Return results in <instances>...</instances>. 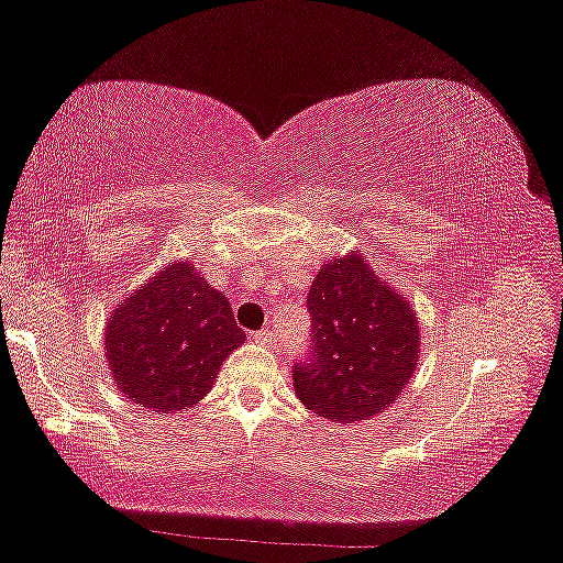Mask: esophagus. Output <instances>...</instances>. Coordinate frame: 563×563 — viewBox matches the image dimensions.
Segmentation results:
<instances>
[{"instance_id":"esophagus-1","label":"esophagus","mask_w":563,"mask_h":563,"mask_svg":"<svg viewBox=\"0 0 563 563\" xmlns=\"http://www.w3.org/2000/svg\"><path fill=\"white\" fill-rule=\"evenodd\" d=\"M253 340L258 342V345L268 347V350H275V345H278V338H275L273 330H261V332H253Z\"/></svg>"}]
</instances>
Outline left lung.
Listing matches in <instances>:
<instances>
[{"label":"left lung","instance_id":"1","mask_svg":"<svg viewBox=\"0 0 563 563\" xmlns=\"http://www.w3.org/2000/svg\"><path fill=\"white\" fill-rule=\"evenodd\" d=\"M312 360L292 369L300 402L328 422L373 419L405 393L419 365V320L367 255H335L308 292Z\"/></svg>","mask_w":563,"mask_h":563}]
</instances>
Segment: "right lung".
<instances>
[{"label":"right lung","mask_w":563,"mask_h":563,"mask_svg":"<svg viewBox=\"0 0 563 563\" xmlns=\"http://www.w3.org/2000/svg\"><path fill=\"white\" fill-rule=\"evenodd\" d=\"M245 342L231 302L188 261H174L111 310L103 352L129 402L176 415L211 393L218 369Z\"/></svg>","instance_id":"add662e5"}]
</instances>
